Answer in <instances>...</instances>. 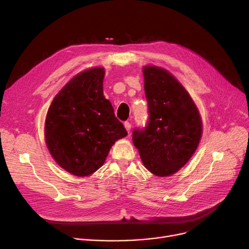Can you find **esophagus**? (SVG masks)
Listing matches in <instances>:
<instances>
[{
	"instance_id": "34e87169",
	"label": "esophagus",
	"mask_w": 249,
	"mask_h": 249,
	"mask_svg": "<svg viewBox=\"0 0 249 249\" xmlns=\"http://www.w3.org/2000/svg\"><path fill=\"white\" fill-rule=\"evenodd\" d=\"M124 124V127H125V129H126V131H127V133L129 134V132H131V127H132V124H131V123L125 122Z\"/></svg>"
}]
</instances>
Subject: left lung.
I'll list each match as a JSON object with an SVG mask.
<instances>
[{"label": "left lung", "mask_w": 249, "mask_h": 249, "mask_svg": "<svg viewBox=\"0 0 249 249\" xmlns=\"http://www.w3.org/2000/svg\"><path fill=\"white\" fill-rule=\"evenodd\" d=\"M149 118L133 131V143L144 166L157 176L178 171L196 152L203 125L194 100L166 70L143 69Z\"/></svg>", "instance_id": "left-lung-1"}]
</instances>
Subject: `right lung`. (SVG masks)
Here are the masks:
<instances>
[{"label": "right lung", "instance_id": "add662e5", "mask_svg": "<svg viewBox=\"0 0 249 249\" xmlns=\"http://www.w3.org/2000/svg\"><path fill=\"white\" fill-rule=\"evenodd\" d=\"M103 68L84 71L53 98L44 126L46 146L62 168L76 176L99 169L115 141L127 132L103 95Z\"/></svg>", "mask_w": 249, "mask_h": 249}]
</instances>
